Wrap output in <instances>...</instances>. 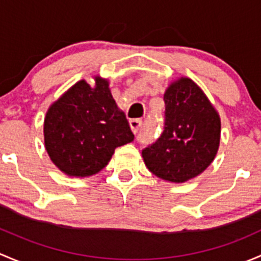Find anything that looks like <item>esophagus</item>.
I'll use <instances>...</instances> for the list:
<instances>
[{
    "instance_id": "34e87169",
    "label": "esophagus",
    "mask_w": 261,
    "mask_h": 261,
    "mask_svg": "<svg viewBox=\"0 0 261 261\" xmlns=\"http://www.w3.org/2000/svg\"><path fill=\"white\" fill-rule=\"evenodd\" d=\"M129 125H130V129L133 132L134 134L138 133V130L141 129L142 127V120L141 119H130L129 120Z\"/></svg>"
}]
</instances>
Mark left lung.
Segmentation results:
<instances>
[{"mask_svg":"<svg viewBox=\"0 0 261 261\" xmlns=\"http://www.w3.org/2000/svg\"><path fill=\"white\" fill-rule=\"evenodd\" d=\"M163 99L165 130L142 150V157L158 178L184 184L202 173L216 157L221 119L203 90L187 76L172 82Z\"/></svg>","mask_w":261,"mask_h":261,"instance_id":"left-lung-1","label":"left lung"}]
</instances>
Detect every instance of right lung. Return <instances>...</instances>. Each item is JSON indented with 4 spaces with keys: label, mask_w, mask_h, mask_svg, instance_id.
Wrapping results in <instances>:
<instances>
[{
    "label": "right lung",
    "mask_w": 261,
    "mask_h": 261,
    "mask_svg": "<svg viewBox=\"0 0 261 261\" xmlns=\"http://www.w3.org/2000/svg\"><path fill=\"white\" fill-rule=\"evenodd\" d=\"M133 139L108 79L101 76H94V87L84 79L75 83L45 115V148L54 165L70 177H89L100 172L115 148Z\"/></svg>",
    "instance_id": "1"
}]
</instances>
